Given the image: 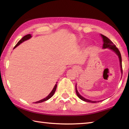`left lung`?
I'll list each match as a JSON object with an SVG mask.
<instances>
[{
    "label": "left lung",
    "instance_id": "8db88e82",
    "mask_svg": "<svg viewBox=\"0 0 129 129\" xmlns=\"http://www.w3.org/2000/svg\"><path fill=\"white\" fill-rule=\"evenodd\" d=\"M101 36L103 38V41H104V44H103V48H110L113 51H114L115 53H116L118 56L119 57V61H120V65H121V72H122V57H121V54L120 52L119 51V49L117 48L115 46V45L113 43L112 41H111L110 39H108L106 36L103 35H101ZM76 94H77V96L78 97L79 99H80L82 101H84L85 102H92V103H95V102H97L96 101H90V100H87L86 99H85L83 97H82L79 93H78V91L77 90V88H76Z\"/></svg>",
    "mask_w": 129,
    "mask_h": 129
}]
</instances>
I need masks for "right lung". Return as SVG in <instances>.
<instances>
[{"label":"right lung","instance_id":"1","mask_svg":"<svg viewBox=\"0 0 129 129\" xmlns=\"http://www.w3.org/2000/svg\"><path fill=\"white\" fill-rule=\"evenodd\" d=\"M30 38H31V35H30V34H28V35H27L24 36L23 37V38H22V39H21V40H19V41H18V43H17L16 44V45L15 46L14 48H15V47H16L17 46H18V45H19V44H21V43H23V41H25V40H28V39H30ZM56 83H57V82H56ZM56 88H57V84L55 85V86H54L53 90H52L51 92L48 95L46 98H45V99H44L41 100H40V101H37V102H35V103H36V104L41 103V102H44V101H47V100H49V99H51V98L52 97V96L53 95L54 92H55V91H56Z\"/></svg>","mask_w":129,"mask_h":129}]
</instances>
